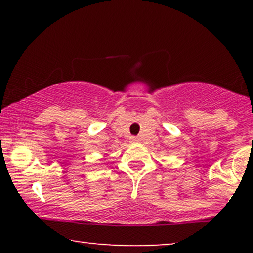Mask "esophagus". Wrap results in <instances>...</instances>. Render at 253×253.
Instances as JSON below:
<instances>
[{"mask_svg": "<svg viewBox=\"0 0 253 253\" xmlns=\"http://www.w3.org/2000/svg\"><path fill=\"white\" fill-rule=\"evenodd\" d=\"M131 141H137V138L136 137H132V138H131Z\"/></svg>", "mask_w": 253, "mask_h": 253, "instance_id": "esophagus-1", "label": "esophagus"}]
</instances>
